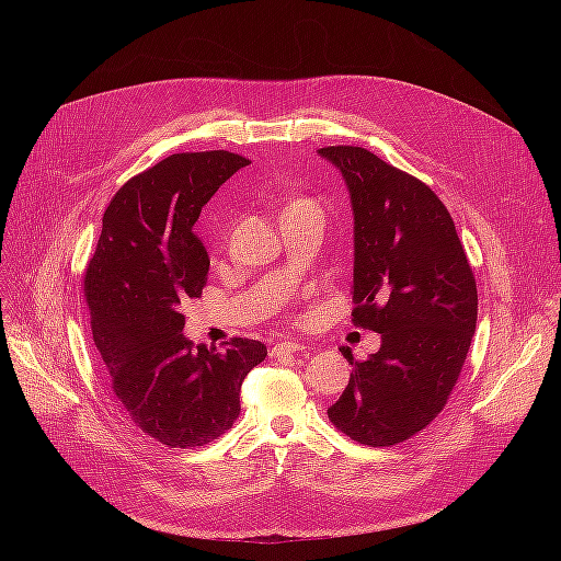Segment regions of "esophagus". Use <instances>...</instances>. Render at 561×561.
<instances>
[{
    "label": "esophagus",
    "mask_w": 561,
    "mask_h": 561,
    "mask_svg": "<svg viewBox=\"0 0 561 561\" xmlns=\"http://www.w3.org/2000/svg\"><path fill=\"white\" fill-rule=\"evenodd\" d=\"M297 351H306V346L304 344H299V342H277L275 346H273V351H271V357H279V355H290V353H297Z\"/></svg>",
    "instance_id": "34e87169"
}]
</instances>
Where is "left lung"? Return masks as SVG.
Masks as SVG:
<instances>
[{
    "label": "left lung",
    "mask_w": 561,
    "mask_h": 561,
    "mask_svg": "<svg viewBox=\"0 0 561 561\" xmlns=\"http://www.w3.org/2000/svg\"><path fill=\"white\" fill-rule=\"evenodd\" d=\"M355 217L353 324L381 335L329 420L366 446L424 431L446 407L477 324V284L442 199L359 146H327Z\"/></svg>",
    "instance_id": "left-lung-1"
}]
</instances>
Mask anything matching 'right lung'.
Segmentation results:
<instances>
[{"instance_id": "add662e5", "label": "right lung", "mask_w": 561, "mask_h": 561, "mask_svg": "<svg viewBox=\"0 0 561 561\" xmlns=\"http://www.w3.org/2000/svg\"><path fill=\"white\" fill-rule=\"evenodd\" d=\"M251 162L228 150L178 152L111 199L84 275L95 346L130 422L169 448L204 446L239 417L244 377L268 355L232 337L224 353L184 337L182 306L202 295L208 253L202 206Z\"/></svg>"}]
</instances>
